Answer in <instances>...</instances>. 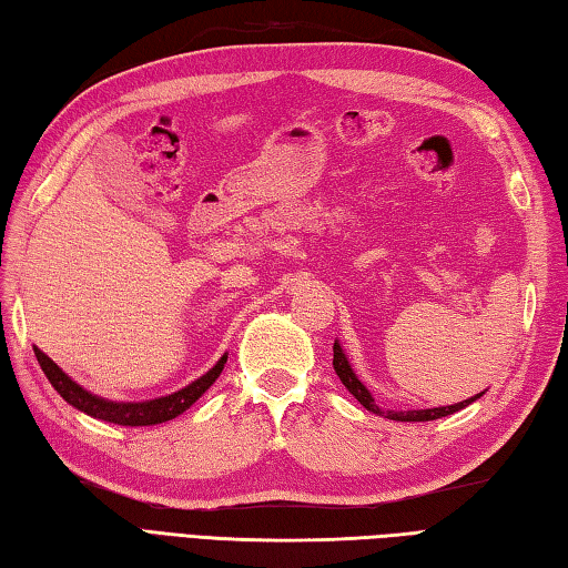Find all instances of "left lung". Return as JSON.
Here are the masks:
<instances>
[{"label": "left lung", "instance_id": "8db88e82", "mask_svg": "<svg viewBox=\"0 0 568 568\" xmlns=\"http://www.w3.org/2000/svg\"><path fill=\"white\" fill-rule=\"evenodd\" d=\"M333 367H335V375L341 377V382L345 385V389L351 392V395L363 404V407L367 412H373L377 416H385V419H392V422H434V419H442V416H448L454 414L463 407H468V404H473L476 399H480L485 392H480V395L470 397V399H463L458 404H448V407H434V409H407V412H395V409H379L375 404V397L373 392H369L361 379H357L355 369L351 367L348 363V355H345V351L341 348V343L335 341L333 343Z\"/></svg>", "mask_w": 568, "mask_h": 568}]
</instances>
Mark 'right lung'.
<instances>
[{
  "label": "right lung",
  "instance_id": "obj_1",
  "mask_svg": "<svg viewBox=\"0 0 568 568\" xmlns=\"http://www.w3.org/2000/svg\"><path fill=\"white\" fill-rule=\"evenodd\" d=\"M33 353H37V361L43 369V375L49 377L53 389L68 404H71V407L92 416V419H102L120 426H154V424L176 419L179 414L193 407V404L205 395V389L220 377V373H223V367L227 363V353H225L205 375L193 379L191 385L181 387L179 392H173V395L146 399V402H112V399L92 395V392H88L85 387H80L73 377H68L63 369L58 367L49 355H43L39 348H33Z\"/></svg>",
  "mask_w": 568,
  "mask_h": 568
}]
</instances>
